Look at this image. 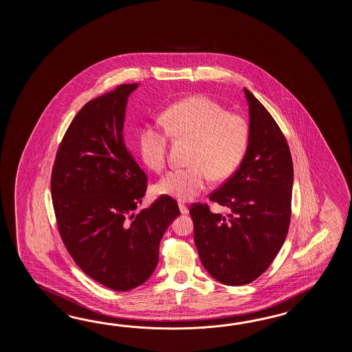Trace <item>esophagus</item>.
<instances>
[{
  "instance_id": "esophagus-1",
  "label": "esophagus",
  "mask_w": 352,
  "mask_h": 352,
  "mask_svg": "<svg viewBox=\"0 0 352 352\" xmlns=\"http://www.w3.org/2000/svg\"><path fill=\"white\" fill-rule=\"evenodd\" d=\"M179 209L181 211V214H184V215H186L187 212H188L186 205H184V204H179Z\"/></svg>"
}]
</instances>
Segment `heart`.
<instances>
[{
	"mask_svg": "<svg viewBox=\"0 0 352 352\" xmlns=\"http://www.w3.org/2000/svg\"><path fill=\"white\" fill-rule=\"evenodd\" d=\"M166 129L175 137L194 142L190 167L175 170L160 179L155 194L177 201H191L209 185L229 179L241 165L249 144L250 128L240 113L226 112L224 107L205 96L185 98L171 105L162 116ZM167 131L146 124L138 135L140 155L151 170L161 171L167 161Z\"/></svg>",
	"mask_w": 352,
	"mask_h": 352,
	"instance_id": "obj_1",
	"label": "heart"
}]
</instances>
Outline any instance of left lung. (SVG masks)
Returning a JSON list of instances; mask_svg holds the SVG:
<instances>
[{"label": "left lung", "instance_id": "8db88e82", "mask_svg": "<svg viewBox=\"0 0 352 352\" xmlns=\"http://www.w3.org/2000/svg\"><path fill=\"white\" fill-rule=\"evenodd\" d=\"M244 93L250 128L245 156L236 173L210 195L230 214H214L202 204L190 209L202 265L226 285H248L268 270L291 221V151L265 107L245 88Z\"/></svg>", "mask_w": 352, "mask_h": 352}]
</instances>
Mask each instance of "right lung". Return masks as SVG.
Instances as JSON below:
<instances>
[{"instance_id": "right-lung-1", "label": "right lung", "mask_w": 352, "mask_h": 352, "mask_svg": "<svg viewBox=\"0 0 352 352\" xmlns=\"http://www.w3.org/2000/svg\"><path fill=\"white\" fill-rule=\"evenodd\" d=\"M138 82L88 102L60 143L52 196L60 236L80 270L118 292L143 285L156 270L166 229L179 215L161 196L135 214L147 176L128 151L123 124Z\"/></svg>"}]
</instances>
